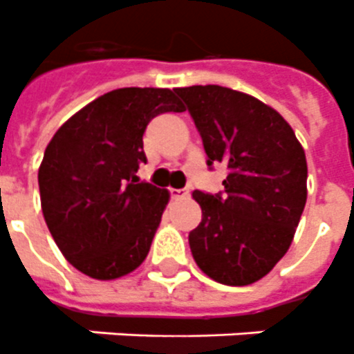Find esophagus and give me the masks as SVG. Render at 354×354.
I'll use <instances>...</instances> for the list:
<instances>
[{
  "label": "esophagus",
  "mask_w": 354,
  "mask_h": 354,
  "mask_svg": "<svg viewBox=\"0 0 354 354\" xmlns=\"http://www.w3.org/2000/svg\"><path fill=\"white\" fill-rule=\"evenodd\" d=\"M188 194H190V190H188V188H179V190H177V188H171V190H169L171 199H185Z\"/></svg>",
  "instance_id": "obj_1"
}]
</instances>
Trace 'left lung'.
I'll use <instances>...</instances> for the list:
<instances>
[{
	"instance_id": "8db88e82",
	"label": "left lung",
	"mask_w": 354,
	"mask_h": 354,
	"mask_svg": "<svg viewBox=\"0 0 354 354\" xmlns=\"http://www.w3.org/2000/svg\"><path fill=\"white\" fill-rule=\"evenodd\" d=\"M205 146L223 162V192L195 190L203 219L188 236L206 276L241 287L261 279L292 243L307 201V160L292 128L257 98L221 86L179 87Z\"/></svg>"
}]
</instances>
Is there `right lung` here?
Listing matches in <instances>:
<instances>
[{
	"mask_svg": "<svg viewBox=\"0 0 354 354\" xmlns=\"http://www.w3.org/2000/svg\"><path fill=\"white\" fill-rule=\"evenodd\" d=\"M169 111H185L169 89H115L73 115L45 149V223L65 259L89 278L126 276L148 256L169 195L137 171L148 162L146 126Z\"/></svg>",
	"mask_w": 354,
	"mask_h": 354,
	"instance_id": "1",
	"label": "right lung"
}]
</instances>
